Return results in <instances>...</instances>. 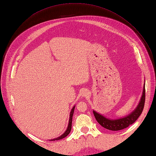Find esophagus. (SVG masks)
Masks as SVG:
<instances>
[{
  "label": "esophagus",
  "instance_id": "obj_1",
  "mask_svg": "<svg viewBox=\"0 0 156 156\" xmlns=\"http://www.w3.org/2000/svg\"><path fill=\"white\" fill-rule=\"evenodd\" d=\"M81 96H83V97H87L89 95V92L87 90L84 89L83 90L81 91Z\"/></svg>",
  "mask_w": 156,
  "mask_h": 156
}]
</instances>
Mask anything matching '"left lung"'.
Returning <instances> with one entry per match:
<instances>
[{
    "mask_svg": "<svg viewBox=\"0 0 156 156\" xmlns=\"http://www.w3.org/2000/svg\"><path fill=\"white\" fill-rule=\"evenodd\" d=\"M145 82L144 84L143 92L140 100L139 101L136 108L132 112L128 114L127 116L118 118V119H110L106 118L102 114L96 112L93 110L94 115L97 121L104 128L111 130V131H118L125 129L132 125L133 122L140 116L144 108L145 99Z\"/></svg>",
    "mask_w": 156,
    "mask_h": 156,
    "instance_id": "1",
    "label": "left lung"
}]
</instances>
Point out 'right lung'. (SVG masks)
Here are the masks:
<instances>
[{"mask_svg":"<svg viewBox=\"0 0 156 156\" xmlns=\"http://www.w3.org/2000/svg\"><path fill=\"white\" fill-rule=\"evenodd\" d=\"M75 105H74L73 108L71 109V112H70V114H69V122H68V127H67V129L65 131L64 133L61 135V136H59V137H57V138H53V139H51V140H51V141H54V140H61V139H62L64 138H65L66 136H68L70 132H71V125H72V119H73V113H74V110H75Z\"/></svg>","mask_w":156,"mask_h":156,"instance_id":"right-lung-1","label":"right lung"}]
</instances>
